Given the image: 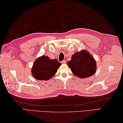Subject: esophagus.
<instances>
[{
    "instance_id": "34e87169",
    "label": "esophagus",
    "mask_w": 123,
    "mask_h": 123,
    "mask_svg": "<svg viewBox=\"0 0 123 123\" xmlns=\"http://www.w3.org/2000/svg\"><path fill=\"white\" fill-rule=\"evenodd\" d=\"M66 61L65 60H64V61H62V64H66Z\"/></svg>"
}]
</instances>
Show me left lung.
<instances>
[{"instance_id":"8db88e82","label":"left lung","mask_w":123,"mask_h":123,"mask_svg":"<svg viewBox=\"0 0 123 123\" xmlns=\"http://www.w3.org/2000/svg\"><path fill=\"white\" fill-rule=\"evenodd\" d=\"M67 64L74 75L81 79L91 76L96 72L95 60L85 50L72 55L71 60Z\"/></svg>"}]
</instances>
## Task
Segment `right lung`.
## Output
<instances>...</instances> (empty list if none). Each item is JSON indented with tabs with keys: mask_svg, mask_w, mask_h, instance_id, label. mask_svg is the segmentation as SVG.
I'll return each mask as SVG.
<instances>
[{
	"mask_svg": "<svg viewBox=\"0 0 123 123\" xmlns=\"http://www.w3.org/2000/svg\"><path fill=\"white\" fill-rule=\"evenodd\" d=\"M61 64L57 59H51L47 56H42L36 59L32 68V74L35 79L48 80L53 77Z\"/></svg>",
	"mask_w": 123,
	"mask_h": 123,
	"instance_id": "add662e5",
	"label": "right lung"
}]
</instances>
